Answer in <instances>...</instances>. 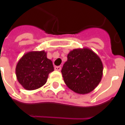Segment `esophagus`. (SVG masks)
<instances>
[{
	"mask_svg": "<svg viewBox=\"0 0 125 125\" xmlns=\"http://www.w3.org/2000/svg\"><path fill=\"white\" fill-rule=\"evenodd\" d=\"M55 70L56 71H61V70H62V68L60 67V66H55Z\"/></svg>",
	"mask_w": 125,
	"mask_h": 125,
	"instance_id": "34e87169",
	"label": "esophagus"
}]
</instances>
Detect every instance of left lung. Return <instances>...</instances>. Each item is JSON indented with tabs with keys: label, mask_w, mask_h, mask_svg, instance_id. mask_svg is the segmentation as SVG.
Masks as SVG:
<instances>
[{
	"label": "left lung",
	"mask_w": 125,
	"mask_h": 125,
	"mask_svg": "<svg viewBox=\"0 0 125 125\" xmlns=\"http://www.w3.org/2000/svg\"><path fill=\"white\" fill-rule=\"evenodd\" d=\"M102 72L103 65L99 56L87 47L70 51L62 69L67 86L80 94L93 91L101 81Z\"/></svg>",
	"instance_id": "left-lung-1"
}]
</instances>
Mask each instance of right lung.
I'll list each match as a JSON object with an SVG mask.
<instances>
[{
	"label": "right lung",
	"instance_id": "obj_1",
	"mask_svg": "<svg viewBox=\"0 0 125 125\" xmlns=\"http://www.w3.org/2000/svg\"><path fill=\"white\" fill-rule=\"evenodd\" d=\"M54 70L53 63L45 51L29 52L23 55L16 66V76L25 90L38 89L45 84L50 72Z\"/></svg>",
	"mask_w": 125,
	"mask_h": 125
}]
</instances>
